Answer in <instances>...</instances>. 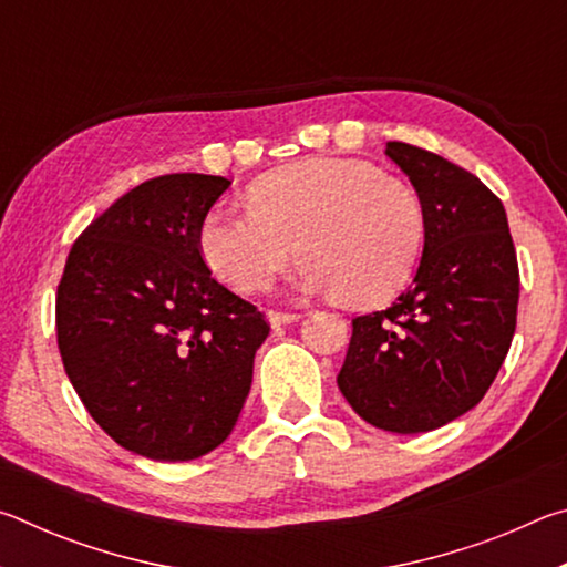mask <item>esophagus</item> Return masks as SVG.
Wrapping results in <instances>:
<instances>
[{
	"mask_svg": "<svg viewBox=\"0 0 567 567\" xmlns=\"http://www.w3.org/2000/svg\"><path fill=\"white\" fill-rule=\"evenodd\" d=\"M267 320H270L272 328H280V324H290L295 320H300L297 312H282V310H267Z\"/></svg>",
	"mask_w": 567,
	"mask_h": 567,
	"instance_id": "34e87169",
	"label": "esophagus"
}]
</instances>
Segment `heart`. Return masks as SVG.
Segmentation results:
<instances>
[{
	"mask_svg": "<svg viewBox=\"0 0 567 567\" xmlns=\"http://www.w3.org/2000/svg\"><path fill=\"white\" fill-rule=\"evenodd\" d=\"M425 243L420 197L368 162L312 157L267 172L249 207L217 205L199 227L207 265L239 292H255L302 252L295 285L378 302L398 290Z\"/></svg>",
	"mask_w": 567,
	"mask_h": 567,
	"instance_id": "heart-1",
	"label": "heart"
}]
</instances>
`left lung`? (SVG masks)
<instances>
[{"instance_id":"1","label":"left lung","mask_w":567,"mask_h":567,"mask_svg":"<svg viewBox=\"0 0 567 567\" xmlns=\"http://www.w3.org/2000/svg\"><path fill=\"white\" fill-rule=\"evenodd\" d=\"M385 155L417 192L425 245L408 290L352 320L338 388L364 422L412 435L491 390L515 334L520 272L505 207L483 182L405 142H388Z\"/></svg>"}]
</instances>
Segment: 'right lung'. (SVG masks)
<instances>
[{
    "label": "right lung",
    "mask_w": 567,
    "mask_h": 567,
    "mask_svg": "<svg viewBox=\"0 0 567 567\" xmlns=\"http://www.w3.org/2000/svg\"><path fill=\"white\" fill-rule=\"evenodd\" d=\"M225 177L179 172L122 195L76 237L56 287V344L114 443L179 463L233 433L265 315L219 285L199 227Z\"/></svg>",
    "instance_id": "right-lung-1"
}]
</instances>
